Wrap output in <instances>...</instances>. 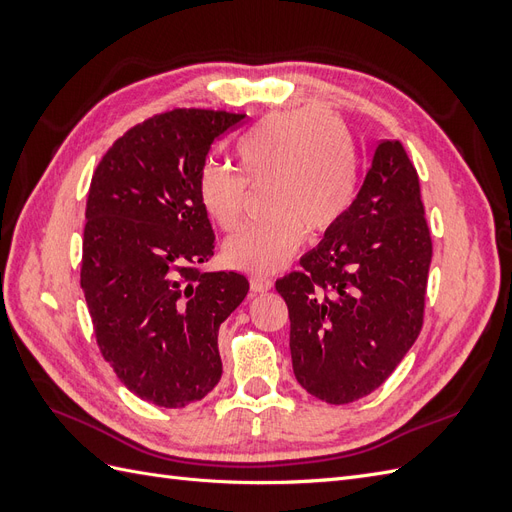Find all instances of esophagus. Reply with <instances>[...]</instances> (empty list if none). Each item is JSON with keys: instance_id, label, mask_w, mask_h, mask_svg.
<instances>
[{"instance_id": "34e87169", "label": "esophagus", "mask_w": 512, "mask_h": 512, "mask_svg": "<svg viewBox=\"0 0 512 512\" xmlns=\"http://www.w3.org/2000/svg\"><path fill=\"white\" fill-rule=\"evenodd\" d=\"M250 288L254 292H267V290L273 288V280L267 275H252L250 277Z\"/></svg>"}]
</instances>
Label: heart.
Segmentation results:
<instances>
[{"label":"heart","instance_id":"obj_1","mask_svg":"<svg viewBox=\"0 0 512 512\" xmlns=\"http://www.w3.org/2000/svg\"><path fill=\"white\" fill-rule=\"evenodd\" d=\"M239 173L207 164L198 200L222 230L245 215L247 185H265L271 218L243 226L224 245L230 267L269 273L299 252L305 235L329 232L350 211L359 181L352 138L337 117L320 108L273 113L237 143Z\"/></svg>","mask_w":512,"mask_h":512}]
</instances>
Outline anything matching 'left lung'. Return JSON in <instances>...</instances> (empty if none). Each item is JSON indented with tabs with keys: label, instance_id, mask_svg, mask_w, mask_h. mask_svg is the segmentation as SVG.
Masks as SVG:
<instances>
[{
	"label": "left lung",
	"instance_id": "1",
	"mask_svg": "<svg viewBox=\"0 0 512 512\" xmlns=\"http://www.w3.org/2000/svg\"><path fill=\"white\" fill-rule=\"evenodd\" d=\"M431 254L416 168L399 141H380L344 220L275 282L309 395L352 404L393 374L423 329Z\"/></svg>",
	"mask_w": 512,
	"mask_h": 512
}]
</instances>
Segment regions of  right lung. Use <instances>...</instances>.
<instances>
[{"label": "right lung", "mask_w": 512, "mask_h": 512, "mask_svg": "<svg viewBox=\"0 0 512 512\" xmlns=\"http://www.w3.org/2000/svg\"><path fill=\"white\" fill-rule=\"evenodd\" d=\"M243 119L209 108L153 115L91 177L81 288L96 342L123 386L162 408L194 404L220 382V324L250 290L241 273L200 269L215 250L200 170Z\"/></svg>", "instance_id": "obj_1"}]
</instances>
